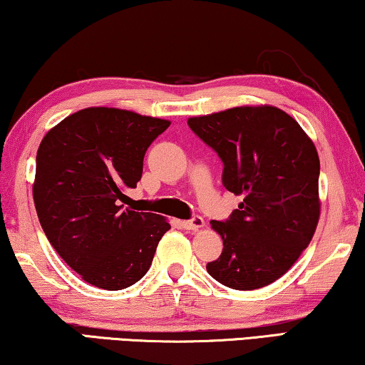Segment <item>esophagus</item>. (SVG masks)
Returning <instances> with one entry per match:
<instances>
[{"mask_svg": "<svg viewBox=\"0 0 365 365\" xmlns=\"http://www.w3.org/2000/svg\"><path fill=\"white\" fill-rule=\"evenodd\" d=\"M204 225H205V222L202 217H200V215H195V217H192L191 220L182 222V227L186 230H197V229H202Z\"/></svg>", "mask_w": 365, "mask_h": 365, "instance_id": "obj_1", "label": "esophagus"}]
</instances>
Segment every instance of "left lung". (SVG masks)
I'll list each match as a JSON object with an SVG mask.
<instances>
[{
  "instance_id": "1",
  "label": "left lung",
  "mask_w": 365,
  "mask_h": 365,
  "mask_svg": "<svg viewBox=\"0 0 365 365\" xmlns=\"http://www.w3.org/2000/svg\"><path fill=\"white\" fill-rule=\"evenodd\" d=\"M189 128L224 163L227 191L244 195L225 222H210L222 253L207 272L250 292L282 278L309 245L321 214L319 156L299 123L272 105L191 117Z\"/></svg>"
}]
</instances>
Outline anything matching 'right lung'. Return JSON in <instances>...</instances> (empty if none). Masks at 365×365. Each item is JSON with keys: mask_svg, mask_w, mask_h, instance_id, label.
I'll return each mask as SVG.
<instances>
[{"mask_svg": "<svg viewBox=\"0 0 365 365\" xmlns=\"http://www.w3.org/2000/svg\"><path fill=\"white\" fill-rule=\"evenodd\" d=\"M170 120L91 107L68 115L42 138L33 197L42 230L73 272L117 292L150 270L166 217L123 209L143 174L148 146Z\"/></svg>", "mask_w": 365, "mask_h": 365, "instance_id": "add662e5", "label": "right lung"}]
</instances>
